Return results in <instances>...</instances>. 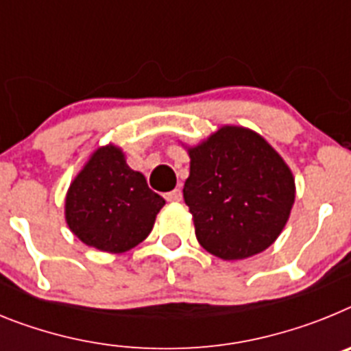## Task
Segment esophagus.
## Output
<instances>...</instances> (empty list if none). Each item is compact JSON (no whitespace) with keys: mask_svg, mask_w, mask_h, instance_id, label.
<instances>
[{"mask_svg":"<svg viewBox=\"0 0 351 351\" xmlns=\"http://www.w3.org/2000/svg\"><path fill=\"white\" fill-rule=\"evenodd\" d=\"M164 197H166V201H169V203H178V201H182V191H180V189H175V191L167 193Z\"/></svg>","mask_w":351,"mask_h":351,"instance_id":"obj_1","label":"esophagus"}]
</instances>
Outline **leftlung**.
Masks as SVG:
<instances>
[{
	"instance_id": "obj_1",
	"label": "left lung",
	"mask_w": 351,
	"mask_h": 351,
	"mask_svg": "<svg viewBox=\"0 0 351 351\" xmlns=\"http://www.w3.org/2000/svg\"><path fill=\"white\" fill-rule=\"evenodd\" d=\"M184 199L201 247L221 260H243L270 247L288 222L295 180L260 134L224 125L189 148Z\"/></svg>"
}]
</instances>
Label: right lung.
Returning a JSON list of instances; mask_svg holds the SVG:
<instances>
[{
  "mask_svg": "<svg viewBox=\"0 0 351 351\" xmlns=\"http://www.w3.org/2000/svg\"><path fill=\"white\" fill-rule=\"evenodd\" d=\"M164 205L145 176L127 166L123 152L108 145L93 152L70 184L65 219L81 242L118 254L150 234Z\"/></svg>",
  "mask_w": 351,
  "mask_h": 351,
  "instance_id": "right-lung-1",
  "label": "right lung"
}]
</instances>
